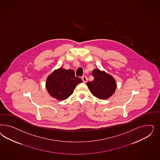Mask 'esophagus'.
I'll use <instances>...</instances> for the list:
<instances>
[{
  "label": "esophagus",
  "instance_id": "1",
  "mask_svg": "<svg viewBox=\"0 0 160 160\" xmlns=\"http://www.w3.org/2000/svg\"><path fill=\"white\" fill-rule=\"evenodd\" d=\"M82 82H84V83L87 82V78L86 77V76H83L82 78Z\"/></svg>",
  "mask_w": 160,
  "mask_h": 160
}]
</instances>
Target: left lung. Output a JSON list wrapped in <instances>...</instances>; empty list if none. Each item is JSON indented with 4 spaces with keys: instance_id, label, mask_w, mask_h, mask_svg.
Wrapping results in <instances>:
<instances>
[{
    "instance_id": "obj_1",
    "label": "left lung",
    "mask_w": 160,
    "mask_h": 160,
    "mask_svg": "<svg viewBox=\"0 0 160 160\" xmlns=\"http://www.w3.org/2000/svg\"><path fill=\"white\" fill-rule=\"evenodd\" d=\"M92 74L94 79L87 82V86L92 95L101 100H106L111 97L117 88L114 78L98 68L94 69Z\"/></svg>"
}]
</instances>
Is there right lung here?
Listing matches in <instances>:
<instances>
[{"instance_id":"1","label":"right lung","mask_w":160,"mask_h":160,"mask_svg":"<svg viewBox=\"0 0 160 160\" xmlns=\"http://www.w3.org/2000/svg\"><path fill=\"white\" fill-rule=\"evenodd\" d=\"M82 82L81 78L75 76L73 70L60 68L49 74L46 87L52 97L58 100H64L73 94L75 87Z\"/></svg>"}]
</instances>
